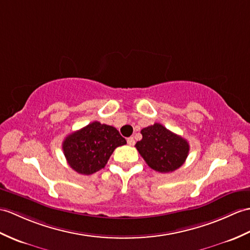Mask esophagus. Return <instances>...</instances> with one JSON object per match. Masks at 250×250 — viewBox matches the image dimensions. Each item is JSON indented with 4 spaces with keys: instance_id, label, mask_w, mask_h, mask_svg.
<instances>
[{
    "instance_id": "esophagus-1",
    "label": "esophagus",
    "mask_w": 250,
    "mask_h": 250,
    "mask_svg": "<svg viewBox=\"0 0 250 250\" xmlns=\"http://www.w3.org/2000/svg\"><path fill=\"white\" fill-rule=\"evenodd\" d=\"M126 142H127V145H130V146H134V144H135V141H134V138H133V137L127 138Z\"/></svg>"
}]
</instances>
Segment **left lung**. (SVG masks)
I'll return each mask as SVG.
<instances>
[{
    "label": "left lung",
    "instance_id": "1",
    "mask_svg": "<svg viewBox=\"0 0 250 250\" xmlns=\"http://www.w3.org/2000/svg\"><path fill=\"white\" fill-rule=\"evenodd\" d=\"M143 138L135 147L150 168L159 172H172L187 160L189 145L161 124L144 127Z\"/></svg>",
    "mask_w": 250,
    "mask_h": 250
}]
</instances>
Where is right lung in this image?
<instances>
[{
	"instance_id": "obj_1",
	"label": "right lung",
	"mask_w": 250,
	"mask_h": 250,
	"mask_svg": "<svg viewBox=\"0 0 250 250\" xmlns=\"http://www.w3.org/2000/svg\"><path fill=\"white\" fill-rule=\"evenodd\" d=\"M125 144L116 127L94 121L63 139L62 150L69 166L88 176L104 168L114 150Z\"/></svg>"
}]
</instances>
